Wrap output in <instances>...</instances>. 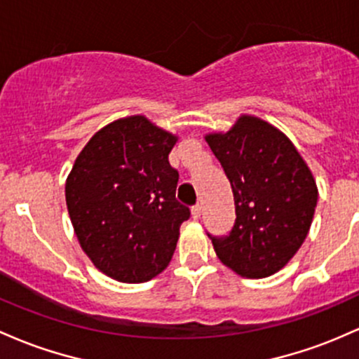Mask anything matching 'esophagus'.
Returning a JSON list of instances; mask_svg holds the SVG:
<instances>
[{
    "mask_svg": "<svg viewBox=\"0 0 359 359\" xmlns=\"http://www.w3.org/2000/svg\"><path fill=\"white\" fill-rule=\"evenodd\" d=\"M191 215H193V219H195V220L200 219V217H201V205L200 203H196L195 207L191 208Z\"/></svg>",
    "mask_w": 359,
    "mask_h": 359,
    "instance_id": "34e87169",
    "label": "esophagus"
}]
</instances>
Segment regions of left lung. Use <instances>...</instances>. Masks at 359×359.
<instances>
[{"label": "left lung", "mask_w": 359, "mask_h": 359, "mask_svg": "<svg viewBox=\"0 0 359 359\" xmlns=\"http://www.w3.org/2000/svg\"><path fill=\"white\" fill-rule=\"evenodd\" d=\"M207 142L236 205L231 232L208 233L213 249L237 275H273L307 237L317 205L312 172L287 137L256 116H241L227 134L207 135Z\"/></svg>", "instance_id": "1"}]
</instances>
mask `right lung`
<instances>
[{
    "instance_id": "1",
    "label": "right lung",
    "mask_w": 359,
    "mask_h": 359,
    "mask_svg": "<svg viewBox=\"0 0 359 359\" xmlns=\"http://www.w3.org/2000/svg\"><path fill=\"white\" fill-rule=\"evenodd\" d=\"M175 144V135L135 115L102 128L76 159L66 183L72 227L93 264L114 280L159 275L190 219L168 161Z\"/></svg>"
}]
</instances>
